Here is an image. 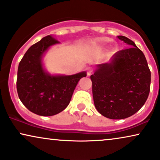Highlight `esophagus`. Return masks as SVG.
Here are the masks:
<instances>
[{
  "mask_svg": "<svg viewBox=\"0 0 160 160\" xmlns=\"http://www.w3.org/2000/svg\"><path fill=\"white\" fill-rule=\"evenodd\" d=\"M92 72V68H88V70H87V72H88V76H90V74H91Z\"/></svg>",
  "mask_w": 160,
  "mask_h": 160,
  "instance_id": "obj_1",
  "label": "esophagus"
}]
</instances>
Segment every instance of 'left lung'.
Instances as JSON below:
<instances>
[{
  "label": "left lung",
  "instance_id": "8db88e82",
  "mask_svg": "<svg viewBox=\"0 0 160 160\" xmlns=\"http://www.w3.org/2000/svg\"><path fill=\"white\" fill-rule=\"evenodd\" d=\"M130 47L96 65L90 76L94 104L102 116L122 119L137 113L148 97L151 71L145 55L127 37L119 35Z\"/></svg>",
  "mask_w": 160,
  "mask_h": 160
}]
</instances>
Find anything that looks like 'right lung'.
Returning <instances> with one entry per match:
<instances>
[{"label":"right lung","instance_id":"right-lung-1","mask_svg":"<svg viewBox=\"0 0 160 160\" xmlns=\"http://www.w3.org/2000/svg\"><path fill=\"white\" fill-rule=\"evenodd\" d=\"M58 44L52 35H47L29 47L18 65V97L27 109L39 116L63 111L70 104L78 81L87 76L84 71L65 76L52 75L45 70L43 57L50 47Z\"/></svg>","mask_w":160,"mask_h":160}]
</instances>
